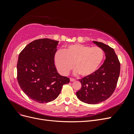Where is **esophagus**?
Segmentation results:
<instances>
[{"instance_id": "obj_1", "label": "esophagus", "mask_w": 134, "mask_h": 134, "mask_svg": "<svg viewBox=\"0 0 134 134\" xmlns=\"http://www.w3.org/2000/svg\"><path fill=\"white\" fill-rule=\"evenodd\" d=\"M70 82H74V81H75V79L73 78H70Z\"/></svg>"}]
</instances>
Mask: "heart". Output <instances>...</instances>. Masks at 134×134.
<instances>
[{"mask_svg": "<svg viewBox=\"0 0 134 134\" xmlns=\"http://www.w3.org/2000/svg\"><path fill=\"white\" fill-rule=\"evenodd\" d=\"M104 58V52L101 47L76 43L68 46L64 51L56 52L54 61L61 74L67 75L74 65L75 74L88 76L98 69Z\"/></svg>", "mask_w": 134, "mask_h": 134, "instance_id": "b5f03b06", "label": "heart"}]
</instances>
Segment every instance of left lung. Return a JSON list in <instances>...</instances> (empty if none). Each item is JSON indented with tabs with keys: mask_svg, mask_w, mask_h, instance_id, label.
Instances as JSON below:
<instances>
[{
	"mask_svg": "<svg viewBox=\"0 0 134 134\" xmlns=\"http://www.w3.org/2000/svg\"><path fill=\"white\" fill-rule=\"evenodd\" d=\"M93 42L103 50L106 59L94 73L79 79L82 87L76 95L82 102L94 104L106 100L115 91L120 75V63L113 48L102 42Z\"/></svg>",
	"mask_w": 134,
	"mask_h": 134,
	"instance_id": "1",
	"label": "left lung"
}]
</instances>
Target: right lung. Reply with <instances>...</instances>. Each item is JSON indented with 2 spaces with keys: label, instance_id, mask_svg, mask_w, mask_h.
Masks as SVG:
<instances>
[{
  "label": "right lung",
  "instance_id": "1",
  "mask_svg": "<svg viewBox=\"0 0 134 134\" xmlns=\"http://www.w3.org/2000/svg\"><path fill=\"white\" fill-rule=\"evenodd\" d=\"M58 41L49 38L36 40L20 52L17 63V80L23 92L36 102L44 103L55 100L63 85L69 83L60 75L54 57Z\"/></svg>",
  "mask_w": 134,
  "mask_h": 134
}]
</instances>
